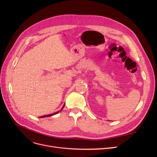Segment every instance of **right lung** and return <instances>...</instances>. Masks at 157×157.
<instances>
[{
    "label": "right lung",
    "mask_w": 157,
    "mask_h": 157,
    "mask_svg": "<svg viewBox=\"0 0 157 157\" xmlns=\"http://www.w3.org/2000/svg\"><path fill=\"white\" fill-rule=\"evenodd\" d=\"M64 105H65V104L63 105V106L62 107V108L61 109V110L60 111H57V112H56V113H53V114H48V115H44V116H42V117H40V118H44V117H51V116H53V115H55V114H57V113H59V112H60L62 109H63V107H64Z\"/></svg>",
    "instance_id": "obj_1"
}]
</instances>
